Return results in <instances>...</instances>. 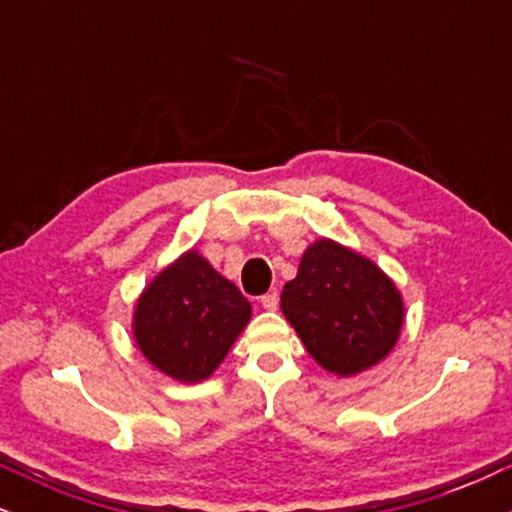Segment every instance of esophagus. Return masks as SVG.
Instances as JSON below:
<instances>
[{
  "instance_id": "1",
  "label": "esophagus",
  "mask_w": 512,
  "mask_h": 512,
  "mask_svg": "<svg viewBox=\"0 0 512 512\" xmlns=\"http://www.w3.org/2000/svg\"><path fill=\"white\" fill-rule=\"evenodd\" d=\"M262 308L264 310H276V305H279V293L272 291V293H264V296L260 298Z\"/></svg>"
}]
</instances>
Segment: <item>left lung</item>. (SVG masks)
Instances as JSON below:
<instances>
[{
    "label": "left lung",
    "instance_id": "left-lung-1",
    "mask_svg": "<svg viewBox=\"0 0 512 512\" xmlns=\"http://www.w3.org/2000/svg\"><path fill=\"white\" fill-rule=\"evenodd\" d=\"M281 313L308 354L339 378L383 361L404 325L395 281L373 260L330 238L303 252L296 279L281 291Z\"/></svg>",
    "mask_w": 512,
    "mask_h": 512
}]
</instances>
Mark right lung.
<instances>
[{"label": "right lung", "instance_id": "1", "mask_svg": "<svg viewBox=\"0 0 512 512\" xmlns=\"http://www.w3.org/2000/svg\"><path fill=\"white\" fill-rule=\"evenodd\" d=\"M248 298L197 250L182 252L137 298L132 334L151 366L178 383L207 380L250 322Z\"/></svg>", "mask_w": 512, "mask_h": 512}]
</instances>
